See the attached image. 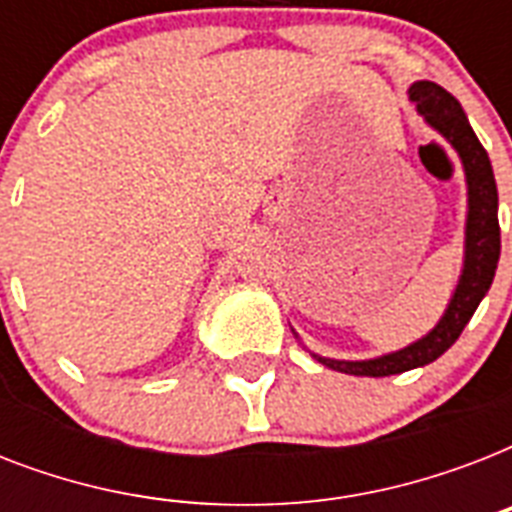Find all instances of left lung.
Instances as JSON below:
<instances>
[{
  "label": "left lung",
  "mask_w": 512,
  "mask_h": 512,
  "mask_svg": "<svg viewBox=\"0 0 512 512\" xmlns=\"http://www.w3.org/2000/svg\"><path fill=\"white\" fill-rule=\"evenodd\" d=\"M409 100L425 116V122L457 151L468 183V220H465V263H462L460 281L452 300L446 305L444 316L412 345L369 358V361H337V358H313L319 364L342 374L356 377H388L401 374L417 366L436 361L441 353L452 348L462 329L473 319L478 303L484 300L494 281V271L500 263V220H497V183H494L492 162L476 132L470 127L468 116L462 111L460 100L446 92L436 82H414L409 87Z\"/></svg>",
  "instance_id": "8db88e82"
}]
</instances>
